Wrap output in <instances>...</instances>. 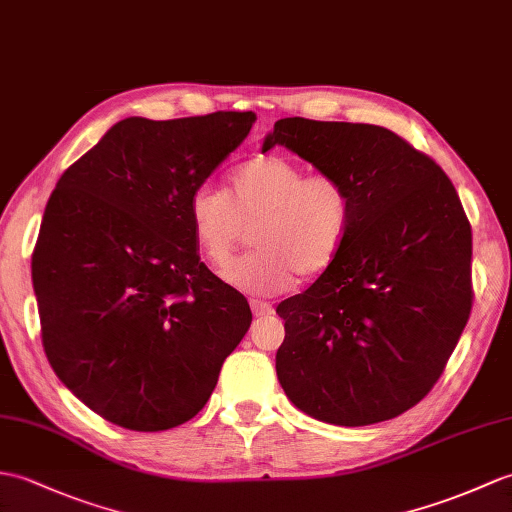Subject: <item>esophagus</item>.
<instances>
[{
    "mask_svg": "<svg viewBox=\"0 0 512 512\" xmlns=\"http://www.w3.org/2000/svg\"><path fill=\"white\" fill-rule=\"evenodd\" d=\"M251 310H253V314L255 316H268V314H272V305L270 303H266V301H251Z\"/></svg>",
    "mask_w": 512,
    "mask_h": 512,
    "instance_id": "1",
    "label": "esophagus"
}]
</instances>
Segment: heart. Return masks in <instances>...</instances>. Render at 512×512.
Returning <instances> with one entry per match:
<instances>
[{
    "label": "heart",
    "mask_w": 512,
    "mask_h": 512,
    "mask_svg": "<svg viewBox=\"0 0 512 512\" xmlns=\"http://www.w3.org/2000/svg\"><path fill=\"white\" fill-rule=\"evenodd\" d=\"M351 194L331 174L305 176L301 165L279 154H259L231 172L227 194L196 187L187 200V224L200 255L222 268L246 227L257 246L222 270L233 288L251 294L290 290L296 277L325 272L347 240Z\"/></svg>",
    "instance_id": "1"
}]
</instances>
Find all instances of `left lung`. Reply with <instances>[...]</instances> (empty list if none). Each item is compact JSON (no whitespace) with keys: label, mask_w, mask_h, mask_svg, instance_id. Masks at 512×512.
I'll return each mask as SVG.
<instances>
[{"label":"left lung","mask_w":512,"mask_h":512,"mask_svg":"<svg viewBox=\"0 0 512 512\" xmlns=\"http://www.w3.org/2000/svg\"><path fill=\"white\" fill-rule=\"evenodd\" d=\"M283 146L349 187L338 257L279 303L277 377L316 421L395 419L441 377L471 314V227L447 174L388 128L285 117Z\"/></svg>","instance_id":"8db88e82"}]
</instances>
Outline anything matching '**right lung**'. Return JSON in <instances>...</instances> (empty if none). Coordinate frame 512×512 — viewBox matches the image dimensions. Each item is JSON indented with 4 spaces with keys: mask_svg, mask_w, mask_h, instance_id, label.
Returning <instances> with one entry per match:
<instances>
[{
    "mask_svg": "<svg viewBox=\"0 0 512 512\" xmlns=\"http://www.w3.org/2000/svg\"><path fill=\"white\" fill-rule=\"evenodd\" d=\"M253 122L126 117L58 178L32 255L43 349L102 419L135 432L194 419L251 327L244 296L200 261L187 200Z\"/></svg>",
    "mask_w": 512,
    "mask_h": 512,
    "instance_id": "1",
    "label": "right lung"
}]
</instances>
